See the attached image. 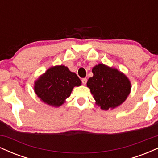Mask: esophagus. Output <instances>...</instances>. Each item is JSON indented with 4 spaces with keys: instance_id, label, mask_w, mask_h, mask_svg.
Returning a JSON list of instances; mask_svg holds the SVG:
<instances>
[{
    "instance_id": "34e87169",
    "label": "esophagus",
    "mask_w": 158,
    "mask_h": 158,
    "mask_svg": "<svg viewBox=\"0 0 158 158\" xmlns=\"http://www.w3.org/2000/svg\"><path fill=\"white\" fill-rule=\"evenodd\" d=\"M87 81H88V79H87L86 78H83V79H81V81H82V84L83 85H86Z\"/></svg>"
}]
</instances>
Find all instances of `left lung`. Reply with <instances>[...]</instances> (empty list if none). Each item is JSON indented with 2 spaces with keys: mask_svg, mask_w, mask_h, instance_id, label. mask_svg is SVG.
Here are the masks:
<instances>
[{
  "mask_svg": "<svg viewBox=\"0 0 158 158\" xmlns=\"http://www.w3.org/2000/svg\"><path fill=\"white\" fill-rule=\"evenodd\" d=\"M92 72L94 76L88 79L87 86L100 108L113 109L126 101L131 87L124 73L103 64L94 67Z\"/></svg>",
  "mask_w": 158,
  "mask_h": 158,
  "instance_id": "1",
  "label": "left lung"
}]
</instances>
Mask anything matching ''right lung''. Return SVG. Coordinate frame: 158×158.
<instances>
[{"label":"right lung","instance_id":"add662e5","mask_svg":"<svg viewBox=\"0 0 158 158\" xmlns=\"http://www.w3.org/2000/svg\"><path fill=\"white\" fill-rule=\"evenodd\" d=\"M81 81L75 73L64 65L51 67L35 81L34 90L42 102L53 107L64 104L74 87Z\"/></svg>","mask_w":158,"mask_h":158}]
</instances>
